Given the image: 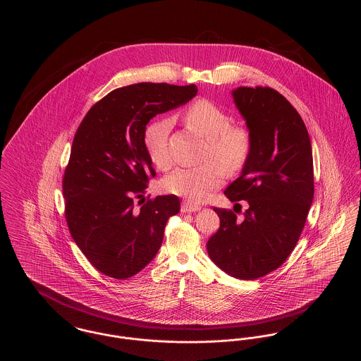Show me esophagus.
Segmentation results:
<instances>
[{
    "label": "esophagus",
    "mask_w": 361,
    "mask_h": 361,
    "mask_svg": "<svg viewBox=\"0 0 361 361\" xmlns=\"http://www.w3.org/2000/svg\"><path fill=\"white\" fill-rule=\"evenodd\" d=\"M199 209H200V207L190 204L188 202H183V204H181V212H195Z\"/></svg>",
    "instance_id": "34e87169"
}]
</instances>
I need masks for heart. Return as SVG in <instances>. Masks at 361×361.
Listing matches in <instances>:
<instances>
[{
	"mask_svg": "<svg viewBox=\"0 0 361 361\" xmlns=\"http://www.w3.org/2000/svg\"><path fill=\"white\" fill-rule=\"evenodd\" d=\"M183 121L189 130L207 137L203 164L181 168L166 177L164 185L173 195L185 197L190 203L206 202L224 180V169L238 172L249 161L253 150L250 130L243 124H231V116L218 104L197 99L183 112ZM171 121H155L146 128L145 147L150 161L159 171H168L173 159L168 150Z\"/></svg>",
	"mask_w": 361,
	"mask_h": 361,
	"instance_id": "1",
	"label": "heart"
}]
</instances>
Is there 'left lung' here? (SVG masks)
Here are the masks:
<instances>
[{"mask_svg": "<svg viewBox=\"0 0 361 361\" xmlns=\"http://www.w3.org/2000/svg\"><path fill=\"white\" fill-rule=\"evenodd\" d=\"M233 97L253 137L240 177L224 190L247 209L214 208L221 219L207 242L209 258L227 275L255 280L277 269L295 249L314 199L309 133L298 111L268 86H240Z\"/></svg>", "mask_w": 361, "mask_h": 361, "instance_id": "left-lung-1", "label": "left lung"}]
</instances>
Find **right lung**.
I'll return each instance as SVG.
<instances>
[{
	"label": "right lung",
	"mask_w": 361,
	"mask_h": 361,
	"mask_svg": "<svg viewBox=\"0 0 361 361\" xmlns=\"http://www.w3.org/2000/svg\"><path fill=\"white\" fill-rule=\"evenodd\" d=\"M196 93V85L123 86L81 121L62 181L65 216L73 240L103 275H137L159 250L168 219L178 214L174 195L143 197L155 177L145 131L155 115L188 103Z\"/></svg>",
	"instance_id": "add662e5"
}]
</instances>
